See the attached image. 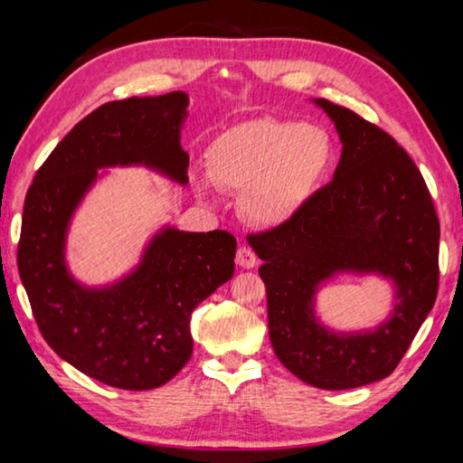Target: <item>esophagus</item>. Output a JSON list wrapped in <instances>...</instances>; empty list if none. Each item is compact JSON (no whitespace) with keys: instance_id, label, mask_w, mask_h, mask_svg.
<instances>
[{"instance_id":"obj_1","label":"esophagus","mask_w":463,"mask_h":463,"mask_svg":"<svg viewBox=\"0 0 463 463\" xmlns=\"http://www.w3.org/2000/svg\"><path fill=\"white\" fill-rule=\"evenodd\" d=\"M234 261H237V265H241V268L250 269V268H255V265H257V255L253 253V249H250V247L241 245L239 250H237V257H234Z\"/></svg>"}]
</instances>
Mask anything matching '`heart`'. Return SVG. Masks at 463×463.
<instances>
[{"label":"heart","instance_id":"1","mask_svg":"<svg viewBox=\"0 0 463 463\" xmlns=\"http://www.w3.org/2000/svg\"><path fill=\"white\" fill-rule=\"evenodd\" d=\"M335 163V143L317 124L260 118L239 124L214 140L208 171L224 190L242 192L250 222L281 226L315 198ZM206 192V184H200Z\"/></svg>","mask_w":463,"mask_h":463}]
</instances>
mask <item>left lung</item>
<instances>
[{"instance_id":"obj_1","label":"left lung","mask_w":463,"mask_h":463,"mask_svg":"<svg viewBox=\"0 0 463 463\" xmlns=\"http://www.w3.org/2000/svg\"><path fill=\"white\" fill-rule=\"evenodd\" d=\"M315 101L343 143L335 175L294 221L247 241L263 261L279 362L310 386L347 390L388 378L433 308L439 218L419 167L388 132L354 109ZM339 270L395 281V312L375 332L333 334L316 320V288Z\"/></svg>"}]
</instances>
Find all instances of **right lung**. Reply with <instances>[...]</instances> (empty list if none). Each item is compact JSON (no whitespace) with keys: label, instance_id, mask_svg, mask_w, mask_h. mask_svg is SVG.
Masks as SVG:
<instances>
[{"label":"right lung","instance_id":"right-lung-1","mask_svg":"<svg viewBox=\"0 0 463 463\" xmlns=\"http://www.w3.org/2000/svg\"><path fill=\"white\" fill-rule=\"evenodd\" d=\"M187 96L128 98L93 109L54 146L28 187L18 271L44 341L90 378L153 390L192 357L194 308L232 278L237 239L226 231L155 234L138 268L109 288L69 276L65 234L98 169L143 163L187 184L179 145Z\"/></svg>","mask_w":463,"mask_h":463}]
</instances>
